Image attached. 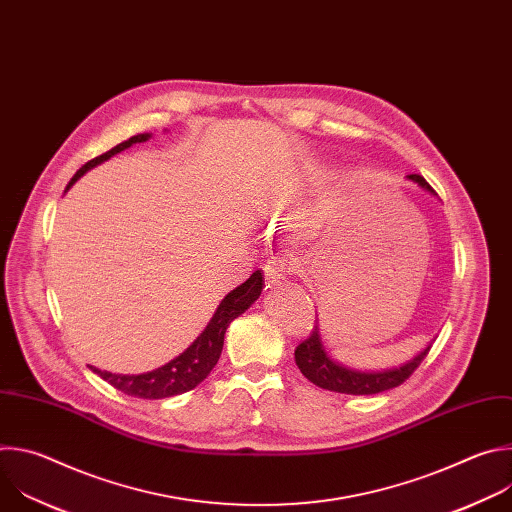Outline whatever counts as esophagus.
Listing matches in <instances>:
<instances>
[{"mask_svg": "<svg viewBox=\"0 0 512 512\" xmlns=\"http://www.w3.org/2000/svg\"><path fill=\"white\" fill-rule=\"evenodd\" d=\"M296 259L291 253H281V255H273L267 263H265V277L271 285L281 283L291 271H294Z\"/></svg>", "mask_w": 512, "mask_h": 512, "instance_id": "34e87169", "label": "esophagus"}]
</instances>
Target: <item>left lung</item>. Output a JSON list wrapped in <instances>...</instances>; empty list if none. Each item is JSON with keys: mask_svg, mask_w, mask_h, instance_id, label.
<instances>
[{"mask_svg": "<svg viewBox=\"0 0 512 512\" xmlns=\"http://www.w3.org/2000/svg\"><path fill=\"white\" fill-rule=\"evenodd\" d=\"M407 178L411 182H415L417 186H421L423 190L433 192V188L425 182L423 176L411 174ZM429 348H431V344L427 348H423L413 360L401 364L399 369L373 371V373L354 371V369L344 367V364H338L334 358L328 356V352L324 350V344H322L320 328L316 324L312 328L310 336L298 344L296 364L308 381H312L314 385H318L322 389L346 393V395H375V393H383V391L395 389L401 383H405L415 373L421 360L427 356Z\"/></svg>", "mask_w": 512, "mask_h": 512, "instance_id": "left-lung-1", "label": "left lung"}]
</instances>
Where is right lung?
Wrapping results in <instances>:
<instances>
[{
    "label": "right lung",
    "mask_w": 512,
    "mask_h": 512,
    "mask_svg": "<svg viewBox=\"0 0 512 512\" xmlns=\"http://www.w3.org/2000/svg\"><path fill=\"white\" fill-rule=\"evenodd\" d=\"M152 135L150 133H137L133 137H129L127 141H121L115 148H111L109 152L93 158L91 162H87L72 180L68 182L66 190L75 184L85 172H89L91 168L103 164L105 160L113 158L115 154L131 148L133 143H141L148 141ZM263 289V275L257 269L245 283H241L239 287H235L231 294L218 304L214 316L210 318L208 326L204 328V332L174 360L166 362L164 367L143 373V375H115L109 371H99L95 367H91V371L95 375H99L103 381H107L109 385H113L117 391L137 397V399H164V397H174L180 393H186L190 389H194L196 385H200L210 371L214 369V364L221 358L223 352V344H225V332L229 328V324L241 316L259 296Z\"/></svg>",
    "instance_id": "add662e5"
}]
</instances>
